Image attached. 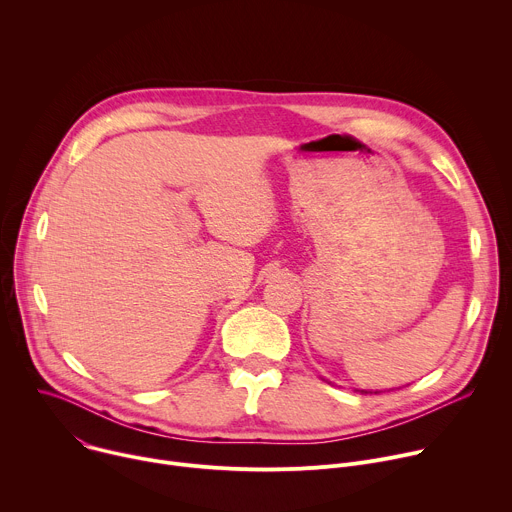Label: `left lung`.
<instances>
[{
    "instance_id": "8db88e82",
    "label": "left lung",
    "mask_w": 512,
    "mask_h": 512,
    "mask_svg": "<svg viewBox=\"0 0 512 512\" xmlns=\"http://www.w3.org/2000/svg\"><path fill=\"white\" fill-rule=\"evenodd\" d=\"M360 393H367V391H360ZM375 393H377V391H375Z\"/></svg>"
}]
</instances>
